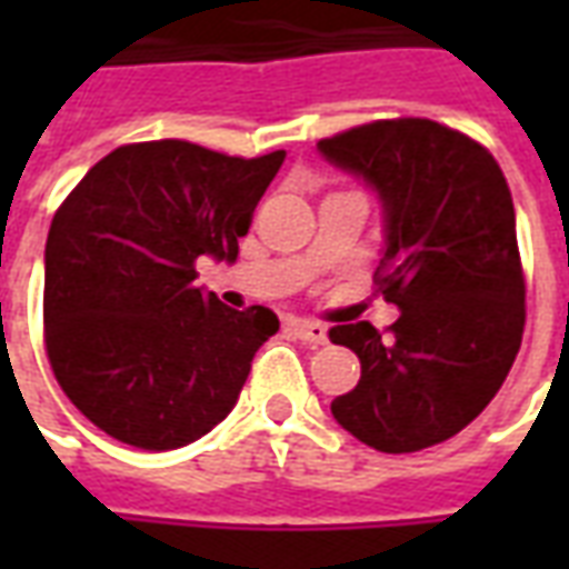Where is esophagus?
<instances>
[{"mask_svg":"<svg viewBox=\"0 0 569 569\" xmlns=\"http://www.w3.org/2000/svg\"><path fill=\"white\" fill-rule=\"evenodd\" d=\"M292 332L305 341V345H326L329 341V335H326V326L320 322H310V320H292Z\"/></svg>","mask_w":569,"mask_h":569,"instance_id":"esophagus-1","label":"esophagus"}]
</instances>
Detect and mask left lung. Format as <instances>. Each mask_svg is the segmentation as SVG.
<instances>
[{"label": "left lung", "instance_id": "left-lung-1", "mask_svg": "<svg viewBox=\"0 0 569 569\" xmlns=\"http://www.w3.org/2000/svg\"><path fill=\"white\" fill-rule=\"evenodd\" d=\"M317 149L381 200L375 283L402 310L393 338L371 322L329 329L362 366L332 402L335 420L383 453L439 445L485 411L521 347L525 273L506 176L485 146L429 118L371 121Z\"/></svg>", "mask_w": 569, "mask_h": 569}]
</instances>
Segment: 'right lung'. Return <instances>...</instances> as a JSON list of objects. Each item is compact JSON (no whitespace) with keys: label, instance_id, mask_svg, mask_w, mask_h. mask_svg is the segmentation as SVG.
Instances as JSON below:
<instances>
[{"label":"right lung","instance_id":"1","mask_svg":"<svg viewBox=\"0 0 569 569\" xmlns=\"http://www.w3.org/2000/svg\"><path fill=\"white\" fill-rule=\"evenodd\" d=\"M283 158L133 142L93 163L54 212L44 347L69 402L106 436L173 451L234 408L280 320L261 305L224 308L194 286V261H237Z\"/></svg>","mask_w":569,"mask_h":569}]
</instances>
